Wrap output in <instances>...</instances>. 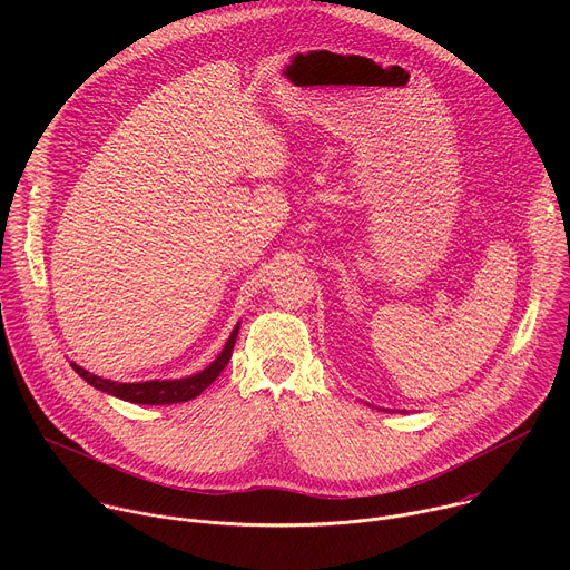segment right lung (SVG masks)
I'll return each mask as SVG.
<instances>
[{
	"label": "right lung",
	"instance_id": "right-lung-1",
	"mask_svg": "<svg viewBox=\"0 0 570 570\" xmlns=\"http://www.w3.org/2000/svg\"><path fill=\"white\" fill-rule=\"evenodd\" d=\"M236 334H238V324L236 330L232 332L227 345L223 347V352L218 354V358L205 367L203 372L194 374V376H187V379H180V381H144V383H117V381H108V379H101L97 374H90L88 370H83L80 365L71 363L73 372L78 376H83L90 385H95L97 390L101 392H108L112 396H119L124 401H130V403H146V405H161V403H180V401H189V399H196L203 390H207L216 376L225 370L227 361L232 358V350H234V343H236Z\"/></svg>",
	"mask_w": 570,
	"mask_h": 570
}]
</instances>
